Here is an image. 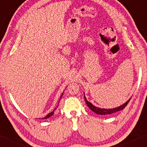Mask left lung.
Listing matches in <instances>:
<instances>
[{
	"mask_svg": "<svg viewBox=\"0 0 147 147\" xmlns=\"http://www.w3.org/2000/svg\"><path fill=\"white\" fill-rule=\"evenodd\" d=\"M84 99H85V102H86V103L87 106H88L89 109H90L91 111H93V112H95V113L99 114V115H110V114L114 113H116V112H117V111H119L122 110V109H124V108L126 106V105L128 104V103L129 102L130 99H129L127 102H126V103H124V104H122V105L118 106V107H117V108H114V109H100V108H99V107H96V106H94L93 104H92L90 102H88V101L87 100L86 98L85 95H84Z\"/></svg>",
	"mask_w": 147,
	"mask_h": 147,
	"instance_id": "1",
	"label": "left lung"
}]
</instances>
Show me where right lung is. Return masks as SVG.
Wrapping results in <instances>:
<instances>
[{"label":"right lung","instance_id":"right-lung-1","mask_svg":"<svg viewBox=\"0 0 147 147\" xmlns=\"http://www.w3.org/2000/svg\"><path fill=\"white\" fill-rule=\"evenodd\" d=\"M63 93H62V95H61V97H60V99H59V102H60V100H61V97H62V96H63ZM58 105H57V107L56 108H55V110H54L53 111H52V112L51 113H49V114H48V115H47L46 116H45V117H43V118H42V119H48V118H49V117H51V116L52 115H53V114H54V112H55V110H56V109H57V107H58Z\"/></svg>","mask_w":147,"mask_h":147}]
</instances>
